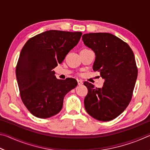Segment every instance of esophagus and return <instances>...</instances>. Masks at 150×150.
Segmentation results:
<instances>
[{"label":"esophagus","mask_w":150,"mask_h":150,"mask_svg":"<svg viewBox=\"0 0 150 150\" xmlns=\"http://www.w3.org/2000/svg\"><path fill=\"white\" fill-rule=\"evenodd\" d=\"M77 83H78V85H83V81L82 80H77Z\"/></svg>","instance_id":"1"}]
</instances>
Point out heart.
Returning <instances> with one entry per match:
<instances>
[{
	"label": "heart",
	"instance_id": "b5f03b06",
	"mask_svg": "<svg viewBox=\"0 0 150 150\" xmlns=\"http://www.w3.org/2000/svg\"><path fill=\"white\" fill-rule=\"evenodd\" d=\"M87 50V49H84V50Z\"/></svg>",
	"mask_w": 150,
	"mask_h": 150
}]
</instances>
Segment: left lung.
<instances>
[{
    "label": "left lung",
    "instance_id": "left-lung-1",
    "mask_svg": "<svg viewBox=\"0 0 150 150\" xmlns=\"http://www.w3.org/2000/svg\"><path fill=\"white\" fill-rule=\"evenodd\" d=\"M82 40L95 53L93 70L105 79L102 88L84 83L88 88L85 110L96 120H112L123 112L132 97L138 76L134 53L127 43L109 33L85 34Z\"/></svg>",
    "mask_w": 150,
    "mask_h": 150
}]
</instances>
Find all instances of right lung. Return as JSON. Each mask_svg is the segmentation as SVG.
<instances>
[{
    "label": "right lung",
    "mask_w": 150,
    "mask_h": 150,
    "mask_svg": "<svg viewBox=\"0 0 150 150\" xmlns=\"http://www.w3.org/2000/svg\"><path fill=\"white\" fill-rule=\"evenodd\" d=\"M81 32L48 30L30 38L20 52L16 67L20 95L30 113L40 118L57 115L63 98L75 88L72 78L57 79L53 69L78 44Z\"/></svg>",
    "instance_id": "obj_1"
}]
</instances>
